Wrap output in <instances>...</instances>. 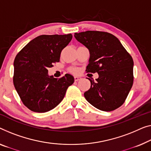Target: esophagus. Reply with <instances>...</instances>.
Wrapping results in <instances>:
<instances>
[{"mask_svg": "<svg viewBox=\"0 0 151 151\" xmlns=\"http://www.w3.org/2000/svg\"><path fill=\"white\" fill-rule=\"evenodd\" d=\"M81 79V78L80 77V76H75V81H79Z\"/></svg>", "mask_w": 151, "mask_h": 151, "instance_id": "obj_1", "label": "esophagus"}]
</instances>
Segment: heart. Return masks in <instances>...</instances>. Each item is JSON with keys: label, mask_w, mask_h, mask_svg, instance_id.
<instances>
[{"label": "heart", "mask_w": 151, "mask_h": 151, "mask_svg": "<svg viewBox=\"0 0 151 151\" xmlns=\"http://www.w3.org/2000/svg\"><path fill=\"white\" fill-rule=\"evenodd\" d=\"M68 71L70 73L75 74V75H76V74H77L78 72H79V70H78V69L75 68V67H70V68H68Z\"/></svg>", "instance_id": "obj_1"}]
</instances>
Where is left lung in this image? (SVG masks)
Instances as JSON below:
<instances>
[{
  "label": "left lung",
  "instance_id": "8db88e82",
  "mask_svg": "<svg viewBox=\"0 0 151 151\" xmlns=\"http://www.w3.org/2000/svg\"><path fill=\"white\" fill-rule=\"evenodd\" d=\"M75 37L89 49L87 73H98L96 81L87 78L91 87L84 93L87 102L103 111L120 107L134 83V61L119 40L111 33L88 30Z\"/></svg>",
  "mask_w": 151,
  "mask_h": 151
}]
</instances>
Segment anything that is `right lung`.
<instances>
[{
	"mask_svg": "<svg viewBox=\"0 0 151 151\" xmlns=\"http://www.w3.org/2000/svg\"><path fill=\"white\" fill-rule=\"evenodd\" d=\"M73 38L64 35H40L29 42L15 58L13 85L23 104L36 112H48L62 102L73 84L72 75L59 78L48 75V68L60 62L62 51Z\"/></svg>",
	"mask_w": 151,
	"mask_h": 151,
	"instance_id": "obj_1",
	"label": "right lung"
}]
</instances>
